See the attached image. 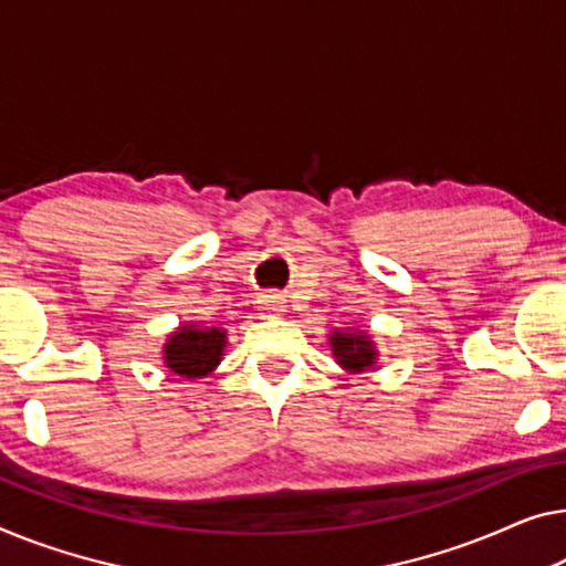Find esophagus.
I'll list each match as a JSON object with an SVG mask.
<instances>
[{"instance_id":"obj_1","label":"esophagus","mask_w":566,"mask_h":566,"mask_svg":"<svg viewBox=\"0 0 566 566\" xmlns=\"http://www.w3.org/2000/svg\"><path fill=\"white\" fill-rule=\"evenodd\" d=\"M261 307H264L266 315L280 317L286 312V300L282 294H264V297H261Z\"/></svg>"}]
</instances>
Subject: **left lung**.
Listing matches in <instances>:
<instances>
[{
  "mask_svg": "<svg viewBox=\"0 0 566 566\" xmlns=\"http://www.w3.org/2000/svg\"><path fill=\"white\" fill-rule=\"evenodd\" d=\"M331 348L337 364L353 374H360L376 364V345L366 333L360 331H345L331 335Z\"/></svg>",
  "mask_w": 566,
  "mask_h": 566,
  "instance_id": "left-lung-1",
  "label": "left lung"
}]
</instances>
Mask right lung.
<instances>
[{
    "label": "right lung",
    "instance_id": "right-lung-1",
    "mask_svg": "<svg viewBox=\"0 0 566 566\" xmlns=\"http://www.w3.org/2000/svg\"><path fill=\"white\" fill-rule=\"evenodd\" d=\"M226 348V331L200 327L196 323L180 325L167 335L163 358L172 374L182 378H202L221 364Z\"/></svg>",
    "mask_w": 566,
    "mask_h": 566
}]
</instances>
